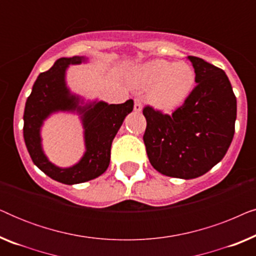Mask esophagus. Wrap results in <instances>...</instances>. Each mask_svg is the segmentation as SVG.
Instances as JSON below:
<instances>
[{
  "mask_svg": "<svg viewBox=\"0 0 256 256\" xmlns=\"http://www.w3.org/2000/svg\"><path fill=\"white\" fill-rule=\"evenodd\" d=\"M134 110L135 112H141L142 110V102H141V100H140V99H135Z\"/></svg>",
  "mask_w": 256,
  "mask_h": 256,
  "instance_id": "obj_1",
  "label": "esophagus"
}]
</instances>
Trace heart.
<instances>
[{
  "label": "heart",
  "instance_id": "obj_1",
  "mask_svg": "<svg viewBox=\"0 0 256 256\" xmlns=\"http://www.w3.org/2000/svg\"><path fill=\"white\" fill-rule=\"evenodd\" d=\"M130 82L138 88L152 87L150 104L157 110L171 112L182 106L196 82V72L186 62L152 59L132 68Z\"/></svg>",
  "mask_w": 256,
  "mask_h": 256
}]
</instances>
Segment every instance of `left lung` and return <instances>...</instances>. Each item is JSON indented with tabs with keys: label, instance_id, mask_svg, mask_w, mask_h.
<instances>
[{
	"label": "left lung",
	"instance_id": "obj_1",
	"mask_svg": "<svg viewBox=\"0 0 256 256\" xmlns=\"http://www.w3.org/2000/svg\"><path fill=\"white\" fill-rule=\"evenodd\" d=\"M196 87L171 115L146 106L143 135L146 155L158 172L192 180L208 172L226 155L234 136L236 98L226 73L188 56Z\"/></svg>",
	"mask_w": 256,
	"mask_h": 256
}]
</instances>
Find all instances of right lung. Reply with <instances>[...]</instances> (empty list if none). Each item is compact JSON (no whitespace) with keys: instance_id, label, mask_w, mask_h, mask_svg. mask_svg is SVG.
<instances>
[{"instance_id":"right-lung-1","label":"right lung","mask_w":256,"mask_h":256,"mask_svg":"<svg viewBox=\"0 0 256 256\" xmlns=\"http://www.w3.org/2000/svg\"><path fill=\"white\" fill-rule=\"evenodd\" d=\"M87 60L88 58L79 56L58 59L48 71L38 76L24 110L23 135L31 160L52 180L68 185L85 183L107 170L112 142L124 118L134 108L132 99L124 104H110L104 101H85L70 90L66 85L68 66ZM59 111L78 114L84 129L86 152L78 164L68 168H60L52 164L41 146L40 130L44 121Z\"/></svg>"}]
</instances>
